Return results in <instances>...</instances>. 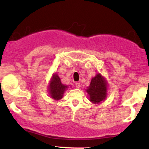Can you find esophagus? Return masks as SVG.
Masks as SVG:
<instances>
[{
    "mask_svg": "<svg viewBox=\"0 0 149 149\" xmlns=\"http://www.w3.org/2000/svg\"><path fill=\"white\" fill-rule=\"evenodd\" d=\"M75 85H76V88H79L81 87V84L79 83V82H76V83L75 84Z\"/></svg>",
    "mask_w": 149,
    "mask_h": 149,
    "instance_id": "34e87169",
    "label": "esophagus"
}]
</instances>
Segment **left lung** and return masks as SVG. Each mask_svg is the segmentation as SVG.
<instances>
[{
  "mask_svg": "<svg viewBox=\"0 0 149 149\" xmlns=\"http://www.w3.org/2000/svg\"><path fill=\"white\" fill-rule=\"evenodd\" d=\"M86 91L89 94L91 102L94 104L101 102L106 98L107 95V84L104 79L100 74H97L91 79Z\"/></svg>",
  "mask_w": 149,
  "mask_h": 149,
  "instance_id": "1",
  "label": "left lung"
}]
</instances>
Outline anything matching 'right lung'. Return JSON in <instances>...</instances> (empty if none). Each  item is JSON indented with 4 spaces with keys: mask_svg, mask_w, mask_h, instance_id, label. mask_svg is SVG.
<instances>
[{
    "mask_svg": "<svg viewBox=\"0 0 149 149\" xmlns=\"http://www.w3.org/2000/svg\"><path fill=\"white\" fill-rule=\"evenodd\" d=\"M68 87L66 86L61 83V79L58 74L53 75L49 87V92L52 98L55 100H61L63 97L64 91Z\"/></svg>",
    "mask_w": 149,
    "mask_h": 149,
    "instance_id": "1",
    "label": "right lung"
}]
</instances>
